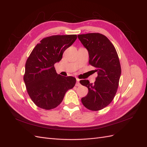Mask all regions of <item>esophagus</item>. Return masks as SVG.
I'll return each instance as SVG.
<instances>
[{
  "label": "esophagus",
  "instance_id": "esophagus-1",
  "mask_svg": "<svg viewBox=\"0 0 147 147\" xmlns=\"http://www.w3.org/2000/svg\"><path fill=\"white\" fill-rule=\"evenodd\" d=\"M80 85H81V84L80 83V80L78 78H77V82H76V84H75V86H80Z\"/></svg>",
  "mask_w": 147,
  "mask_h": 147
}]
</instances>
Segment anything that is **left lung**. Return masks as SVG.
I'll return each instance as SVG.
<instances>
[{
  "mask_svg": "<svg viewBox=\"0 0 147 147\" xmlns=\"http://www.w3.org/2000/svg\"><path fill=\"white\" fill-rule=\"evenodd\" d=\"M78 38L88 51L89 64L97 74L94 84L87 80L80 81L88 89L82 102L89 110H100L110 104L117 91L121 74L118 56L113 44L101 34H81Z\"/></svg>",
  "mask_w": 147,
  "mask_h": 147,
  "instance_id": "obj_1",
  "label": "left lung"
}]
</instances>
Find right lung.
I'll return each instance as SVG.
<instances>
[{
	"mask_svg": "<svg viewBox=\"0 0 147 147\" xmlns=\"http://www.w3.org/2000/svg\"><path fill=\"white\" fill-rule=\"evenodd\" d=\"M77 38V35H52L43 38L31 52L25 65L24 82L30 99L38 107L56 108L75 86L76 78L58 75L54 65Z\"/></svg>",
	"mask_w": 147,
	"mask_h": 147,
	"instance_id": "add662e5",
	"label": "right lung"
}]
</instances>
